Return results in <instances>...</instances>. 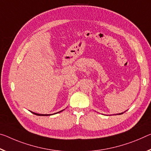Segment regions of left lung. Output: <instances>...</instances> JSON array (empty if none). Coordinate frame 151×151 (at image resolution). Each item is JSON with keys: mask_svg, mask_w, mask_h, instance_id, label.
Returning a JSON list of instances; mask_svg holds the SVG:
<instances>
[{"mask_svg": "<svg viewBox=\"0 0 151 151\" xmlns=\"http://www.w3.org/2000/svg\"><path fill=\"white\" fill-rule=\"evenodd\" d=\"M123 114V113H121V114H119V115H120V114Z\"/></svg>", "mask_w": 151, "mask_h": 151, "instance_id": "8db88e82", "label": "left lung"}]
</instances>
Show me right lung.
<instances>
[{
  "label": "right lung",
  "instance_id": "right-lung-1",
  "mask_svg": "<svg viewBox=\"0 0 151 151\" xmlns=\"http://www.w3.org/2000/svg\"><path fill=\"white\" fill-rule=\"evenodd\" d=\"M63 110H62V111H59V112H57V113H60V112H61V111H63ZM32 113L33 114H35V115H37V116H50V114H36V113H34V112H32Z\"/></svg>",
  "mask_w": 151,
  "mask_h": 151
}]
</instances>
